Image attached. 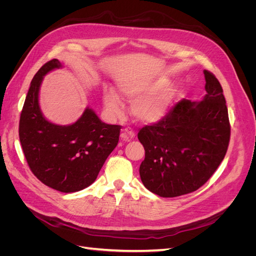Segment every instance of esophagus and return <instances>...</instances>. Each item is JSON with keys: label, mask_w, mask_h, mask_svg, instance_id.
<instances>
[{"label": "esophagus", "mask_w": 256, "mask_h": 256, "mask_svg": "<svg viewBox=\"0 0 256 256\" xmlns=\"http://www.w3.org/2000/svg\"><path fill=\"white\" fill-rule=\"evenodd\" d=\"M136 136V132L130 128H125L122 130V134H120V138L122 141H129L131 140V138H134Z\"/></svg>", "instance_id": "esophagus-1"}]
</instances>
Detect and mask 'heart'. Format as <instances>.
<instances>
[{"label": "heart", "instance_id": "obj_1", "mask_svg": "<svg viewBox=\"0 0 256 256\" xmlns=\"http://www.w3.org/2000/svg\"><path fill=\"white\" fill-rule=\"evenodd\" d=\"M166 83V79L160 76H124L116 82L118 94L111 88H104L106 109L113 116L120 115L122 111V98L126 102H134L131 113L138 122H158L168 113L177 96L174 85Z\"/></svg>", "mask_w": 256, "mask_h": 256}]
</instances>
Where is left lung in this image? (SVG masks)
Masks as SVG:
<instances>
[{"instance_id":"1","label":"left lung","mask_w":256,"mask_h":256,"mask_svg":"<svg viewBox=\"0 0 256 256\" xmlns=\"http://www.w3.org/2000/svg\"><path fill=\"white\" fill-rule=\"evenodd\" d=\"M206 95L200 102L184 99L157 124L138 134L145 150L140 176L145 188L162 198L198 190L226 156L230 127L223 90L204 70Z\"/></svg>"}]
</instances>
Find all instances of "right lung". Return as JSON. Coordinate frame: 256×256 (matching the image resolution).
Masks as SVG:
<instances>
[{
	"mask_svg": "<svg viewBox=\"0 0 256 256\" xmlns=\"http://www.w3.org/2000/svg\"><path fill=\"white\" fill-rule=\"evenodd\" d=\"M60 67L54 58L34 76L20 116L19 138L38 180L54 190L70 193L96 180L118 143L120 126L102 122L88 106L72 125H56L46 118L40 106V85L46 74Z\"/></svg>",
	"mask_w": 256,
	"mask_h": 256,
	"instance_id": "right-lung-1",
	"label": "right lung"
}]
</instances>
